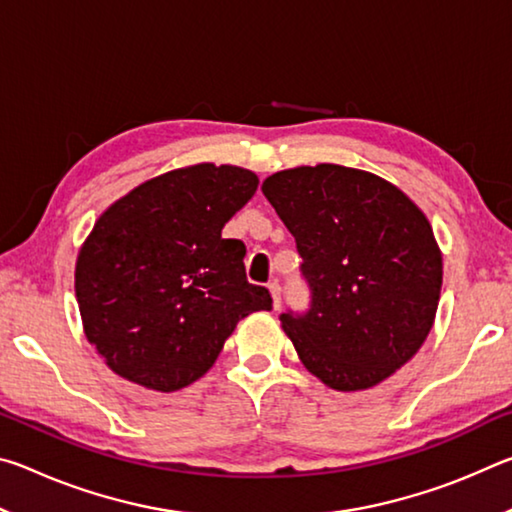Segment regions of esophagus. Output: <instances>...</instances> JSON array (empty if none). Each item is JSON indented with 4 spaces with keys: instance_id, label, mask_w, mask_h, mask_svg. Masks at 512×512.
Wrapping results in <instances>:
<instances>
[{
    "instance_id": "1",
    "label": "esophagus",
    "mask_w": 512,
    "mask_h": 512,
    "mask_svg": "<svg viewBox=\"0 0 512 512\" xmlns=\"http://www.w3.org/2000/svg\"><path fill=\"white\" fill-rule=\"evenodd\" d=\"M268 289H271V296H273V307L280 309V305H282V287L277 282H271V284H268Z\"/></svg>"
}]
</instances>
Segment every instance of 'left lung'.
<instances>
[{
  "label": "left lung",
  "mask_w": 512,
  "mask_h": 512,
  "mask_svg": "<svg viewBox=\"0 0 512 512\" xmlns=\"http://www.w3.org/2000/svg\"><path fill=\"white\" fill-rule=\"evenodd\" d=\"M262 192L302 257L309 305L280 314L300 361L336 391L391 377L436 318L443 257L427 216L395 185L341 164L277 171Z\"/></svg>",
  "instance_id": "left-lung-1"
}]
</instances>
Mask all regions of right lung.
<instances>
[{
	"mask_svg": "<svg viewBox=\"0 0 512 512\" xmlns=\"http://www.w3.org/2000/svg\"><path fill=\"white\" fill-rule=\"evenodd\" d=\"M253 171L178 169L121 198L76 262L88 341L119 377L171 393L203 377L241 318L271 309L246 280V246L221 230L257 192Z\"/></svg>",
	"mask_w": 512,
	"mask_h": 512,
	"instance_id": "add662e5",
	"label": "right lung"
}]
</instances>
